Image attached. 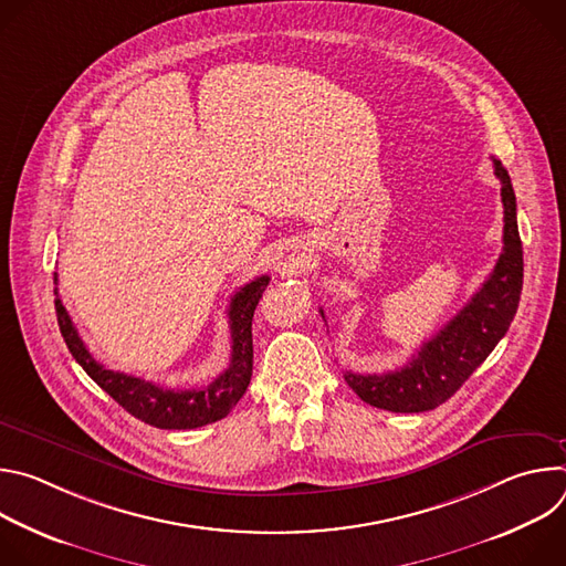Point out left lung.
Returning a JSON list of instances; mask_svg holds the SVG:
<instances>
[{"instance_id":"obj_1","label":"left lung","mask_w":566,"mask_h":566,"mask_svg":"<svg viewBox=\"0 0 566 566\" xmlns=\"http://www.w3.org/2000/svg\"><path fill=\"white\" fill-rule=\"evenodd\" d=\"M493 166L504 203V249L493 273L408 365L387 374L345 371L347 385L369 406L406 415L439 408L506 336L522 295L524 258L511 177L502 160L493 158Z\"/></svg>"}]
</instances>
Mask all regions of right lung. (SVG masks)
I'll return each instance as SVG.
<instances>
[{
	"label": "right lung",
	"instance_id": "add662e5",
	"mask_svg": "<svg viewBox=\"0 0 566 566\" xmlns=\"http://www.w3.org/2000/svg\"><path fill=\"white\" fill-rule=\"evenodd\" d=\"M269 275H262L239 289L230 300V338L232 354L228 369L217 376L210 385L201 389H170L158 382H149L123 371H114L103 367L83 338L57 297L55 289V315L60 334L75 358L90 378L101 385L120 408H125L132 417L140 419L147 426L160 430H192L208 423H214L230 415L239 398L244 396L251 376H253V315L255 306L269 284ZM53 282L57 284V273H53Z\"/></svg>",
	"mask_w": 566,
	"mask_h": 566
}]
</instances>
